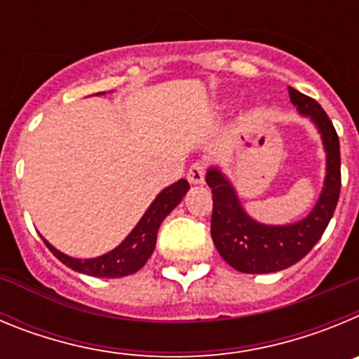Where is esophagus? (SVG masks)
<instances>
[{
  "label": "esophagus",
  "instance_id": "34e87169",
  "mask_svg": "<svg viewBox=\"0 0 359 359\" xmlns=\"http://www.w3.org/2000/svg\"><path fill=\"white\" fill-rule=\"evenodd\" d=\"M205 174H207V165L203 163V161H196V163L190 165L189 172H187V180L192 185H201L205 182Z\"/></svg>",
  "mask_w": 359,
  "mask_h": 359
}]
</instances>
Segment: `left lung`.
<instances>
[{"label":"left lung","mask_w":359,"mask_h":359,"mask_svg":"<svg viewBox=\"0 0 359 359\" xmlns=\"http://www.w3.org/2000/svg\"><path fill=\"white\" fill-rule=\"evenodd\" d=\"M290 90V100L302 115H309L322 133L327 151V176L316 207L302 221L287 226H266L244 214L230 183L217 169H210L207 183L212 189L210 233L224 261L243 273H273L297 264L311 252L327 228L340 198V140L327 113L315 98Z\"/></svg>","instance_id":"left-lung-1"}]
</instances>
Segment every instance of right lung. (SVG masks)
Here are the masks:
<instances>
[{
    "mask_svg": "<svg viewBox=\"0 0 359 359\" xmlns=\"http://www.w3.org/2000/svg\"><path fill=\"white\" fill-rule=\"evenodd\" d=\"M187 190H189V183L185 180H180V182L161 190L158 198L149 207V210L144 214V217L140 219V223L136 224L135 230L126 237V241L120 244L118 248L102 257H97V259H88V261L73 259V257L65 255V253L53 248L48 241H43L48 246L50 252L62 264L75 269L79 273L102 278H118L126 277V275H133L147 262L151 253L154 252L158 228H160L161 221L176 208V205L182 201Z\"/></svg>",
    "mask_w": 359,
    "mask_h": 359,
    "instance_id": "right-lung-1",
    "label": "right lung"
}]
</instances>
